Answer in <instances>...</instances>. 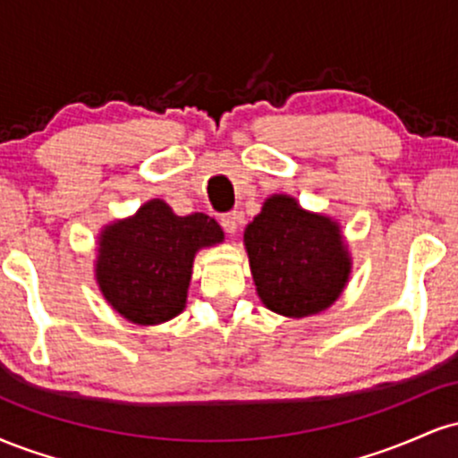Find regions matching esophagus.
<instances>
[{
  "label": "esophagus",
  "mask_w": 458,
  "mask_h": 458,
  "mask_svg": "<svg viewBox=\"0 0 458 458\" xmlns=\"http://www.w3.org/2000/svg\"><path fill=\"white\" fill-rule=\"evenodd\" d=\"M241 219H243V217H241L239 211H230V213L222 215V225H224L225 233L234 234L236 228H239V225H241Z\"/></svg>",
  "instance_id": "esophagus-1"
}]
</instances>
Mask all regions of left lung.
Instances as JSON below:
<instances>
[{"mask_svg":"<svg viewBox=\"0 0 458 458\" xmlns=\"http://www.w3.org/2000/svg\"><path fill=\"white\" fill-rule=\"evenodd\" d=\"M256 291L267 308L301 318L323 312L343 293L351 260L338 225L273 196L245 230Z\"/></svg>","mask_w":458,"mask_h":458,"instance_id":"obj_1","label":"left lung"}]
</instances>
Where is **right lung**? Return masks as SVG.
<instances>
[{
    "mask_svg": "<svg viewBox=\"0 0 458 458\" xmlns=\"http://www.w3.org/2000/svg\"><path fill=\"white\" fill-rule=\"evenodd\" d=\"M222 239V228L208 215L178 217L163 199H150L135 217L103 233L98 286L131 323L170 320L185 308L196 251Z\"/></svg>",
    "mask_w": 458,
    "mask_h": 458,
    "instance_id": "obj_1",
    "label": "right lung"
}]
</instances>
